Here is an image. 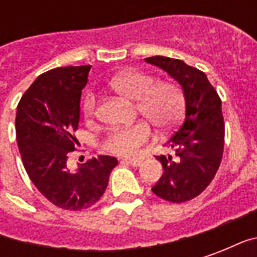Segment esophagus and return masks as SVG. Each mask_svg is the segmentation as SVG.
<instances>
[{
  "label": "esophagus",
  "mask_w": 257,
  "mask_h": 257,
  "mask_svg": "<svg viewBox=\"0 0 257 257\" xmlns=\"http://www.w3.org/2000/svg\"><path fill=\"white\" fill-rule=\"evenodd\" d=\"M122 161L129 164V165H132V167H140L142 165V161L138 160V158H123Z\"/></svg>",
  "instance_id": "34e87169"
}]
</instances>
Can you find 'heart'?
Here are the masks:
<instances>
[{
	"mask_svg": "<svg viewBox=\"0 0 257 257\" xmlns=\"http://www.w3.org/2000/svg\"><path fill=\"white\" fill-rule=\"evenodd\" d=\"M108 86L118 95L136 100V108L156 128L169 129L178 122L183 112V93L178 85L169 81H157L151 74L128 70L117 74ZM88 119L95 115L96 99L93 93L85 96L82 104ZM150 138L146 122H138L128 128L114 129L104 140V149L117 156H131Z\"/></svg>",
	"mask_w": 257,
	"mask_h": 257,
	"instance_id": "heart-1",
	"label": "heart"
}]
</instances>
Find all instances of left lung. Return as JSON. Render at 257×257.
<instances>
[{
  "label": "left lung",
  "instance_id": "left-lung-1",
  "mask_svg": "<svg viewBox=\"0 0 257 257\" xmlns=\"http://www.w3.org/2000/svg\"><path fill=\"white\" fill-rule=\"evenodd\" d=\"M145 60L182 86L186 104L183 123L167 142L175 154L157 157L164 173L151 190L169 202H186L209 186L220 165L224 147L221 100L205 73L183 60L165 56Z\"/></svg>",
  "mask_w": 257,
  "mask_h": 257
}]
</instances>
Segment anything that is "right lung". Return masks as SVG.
<instances>
[{
    "label": "right lung",
    "instance_id": "right-lung-1",
    "mask_svg": "<svg viewBox=\"0 0 257 257\" xmlns=\"http://www.w3.org/2000/svg\"><path fill=\"white\" fill-rule=\"evenodd\" d=\"M90 66L59 67L41 74L22 96L16 111V140L22 161L37 190L53 205L82 210L106 191L115 157L99 156L67 167L77 139L81 90Z\"/></svg>",
    "mask_w": 257,
    "mask_h": 257
}]
</instances>
